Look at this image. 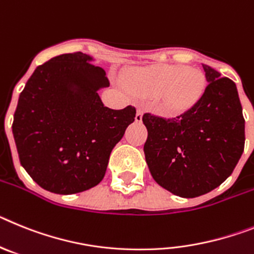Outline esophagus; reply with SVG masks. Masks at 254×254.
I'll return each mask as SVG.
<instances>
[{
	"label": "esophagus",
	"mask_w": 254,
	"mask_h": 254,
	"mask_svg": "<svg viewBox=\"0 0 254 254\" xmlns=\"http://www.w3.org/2000/svg\"><path fill=\"white\" fill-rule=\"evenodd\" d=\"M142 116H143V111L142 110H138V111H136V115H135L136 123H140V121H142Z\"/></svg>",
	"instance_id": "esophagus-1"
}]
</instances>
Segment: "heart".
Returning <instances> with one entry per match:
<instances>
[{
  "label": "heart",
  "instance_id": "heart-1",
  "mask_svg": "<svg viewBox=\"0 0 254 254\" xmlns=\"http://www.w3.org/2000/svg\"><path fill=\"white\" fill-rule=\"evenodd\" d=\"M127 85L136 96L157 98L158 111L175 116L197 105L206 90V76L195 67L153 65L131 70Z\"/></svg>",
  "mask_w": 254,
  "mask_h": 254
}]
</instances>
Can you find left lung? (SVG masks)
I'll return each mask as SVG.
<instances>
[{"label": "left lung", "mask_w": 254, "mask_h": 254, "mask_svg": "<svg viewBox=\"0 0 254 254\" xmlns=\"http://www.w3.org/2000/svg\"><path fill=\"white\" fill-rule=\"evenodd\" d=\"M208 81L195 106L180 116L143 115L144 156L154 182L182 198L203 195L228 179L244 151V118L237 85L203 65Z\"/></svg>", "instance_id": "left-lung-1"}]
</instances>
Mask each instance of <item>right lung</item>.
<instances>
[{
	"mask_svg": "<svg viewBox=\"0 0 254 254\" xmlns=\"http://www.w3.org/2000/svg\"><path fill=\"white\" fill-rule=\"evenodd\" d=\"M83 52L38 66L19 96L12 134L21 166L39 187L74 194L96 187L135 109L105 107L98 90L110 81Z\"/></svg>",
	"mask_w": 254,
	"mask_h": 254,
	"instance_id": "right-lung-1",
	"label": "right lung"
}]
</instances>
